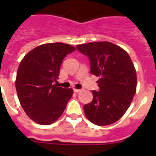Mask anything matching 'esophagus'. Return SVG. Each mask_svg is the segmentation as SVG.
Returning a JSON list of instances; mask_svg holds the SVG:
<instances>
[{
	"instance_id": "obj_1",
	"label": "esophagus",
	"mask_w": 156,
	"mask_h": 156,
	"mask_svg": "<svg viewBox=\"0 0 156 156\" xmlns=\"http://www.w3.org/2000/svg\"><path fill=\"white\" fill-rule=\"evenodd\" d=\"M73 91L76 92V93H78V92L80 91V90H79V89H76V88H74Z\"/></svg>"
}]
</instances>
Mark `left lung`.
I'll return each instance as SVG.
<instances>
[{
  "label": "left lung",
  "mask_w": 156,
  "mask_h": 156,
  "mask_svg": "<svg viewBox=\"0 0 156 156\" xmlns=\"http://www.w3.org/2000/svg\"><path fill=\"white\" fill-rule=\"evenodd\" d=\"M90 60V73L99 76L98 91L92 90L93 100L83 106L92 123L110 125L119 120L131 104L137 87V75L131 58L120 47L107 41L76 46Z\"/></svg>",
  "instance_id": "obj_1"
}]
</instances>
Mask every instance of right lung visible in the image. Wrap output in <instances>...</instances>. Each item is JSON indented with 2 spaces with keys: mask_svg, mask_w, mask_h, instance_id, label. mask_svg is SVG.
<instances>
[{
  "mask_svg": "<svg viewBox=\"0 0 156 156\" xmlns=\"http://www.w3.org/2000/svg\"><path fill=\"white\" fill-rule=\"evenodd\" d=\"M75 50L63 43L45 44L30 51L19 64L16 80L18 98L27 115L37 123L55 122L73 96L72 88L55 83L63 59Z\"/></svg>",
  "mask_w": 156,
  "mask_h": 156,
  "instance_id": "add662e5",
  "label": "right lung"
}]
</instances>
